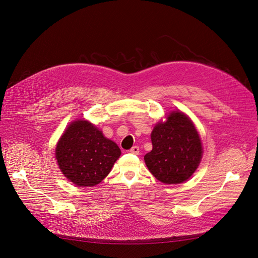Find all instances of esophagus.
Here are the masks:
<instances>
[{
  "label": "esophagus",
  "instance_id": "1",
  "mask_svg": "<svg viewBox=\"0 0 258 258\" xmlns=\"http://www.w3.org/2000/svg\"><path fill=\"white\" fill-rule=\"evenodd\" d=\"M130 153H133V154H139L140 152V148L138 146H133L130 150H129Z\"/></svg>",
  "mask_w": 258,
  "mask_h": 258
}]
</instances>
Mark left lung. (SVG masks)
Listing matches in <instances>:
<instances>
[{"mask_svg":"<svg viewBox=\"0 0 258 258\" xmlns=\"http://www.w3.org/2000/svg\"><path fill=\"white\" fill-rule=\"evenodd\" d=\"M152 150L145 154L146 166L165 184L186 181L202 159V144L192 121L180 111H172L151 132Z\"/></svg>","mask_w":258,"mask_h":258,"instance_id":"obj_1","label":"left lung"}]
</instances>
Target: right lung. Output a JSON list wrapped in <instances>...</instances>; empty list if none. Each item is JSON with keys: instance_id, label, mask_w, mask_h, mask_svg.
<instances>
[{"instance_id": "right-lung-1", "label": "right lung", "mask_w": 258, "mask_h": 258, "mask_svg": "<svg viewBox=\"0 0 258 258\" xmlns=\"http://www.w3.org/2000/svg\"><path fill=\"white\" fill-rule=\"evenodd\" d=\"M64 177L77 186L92 187L104 180L120 156L116 144L86 119L72 121L56 147Z\"/></svg>"}]
</instances>
